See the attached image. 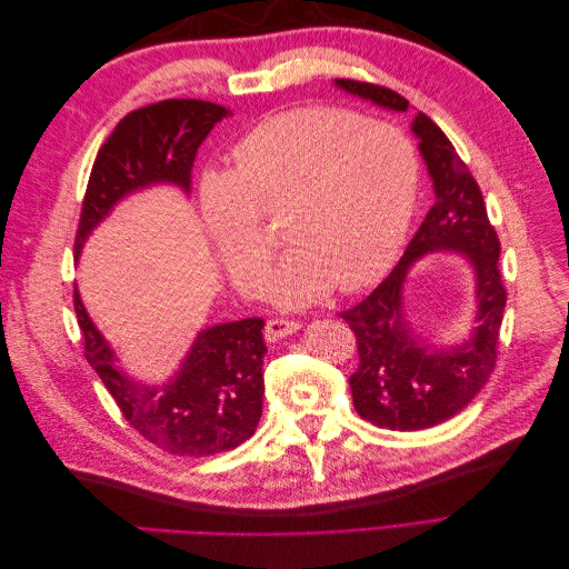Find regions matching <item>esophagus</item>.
<instances>
[{
  "label": "esophagus",
  "instance_id": "obj_1",
  "mask_svg": "<svg viewBox=\"0 0 569 569\" xmlns=\"http://www.w3.org/2000/svg\"><path fill=\"white\" fill-rule=\"evenodd\" d=\"M299 322L297 320H287V318H270L268 322H266V330H263V335H266V339L268 341H278V339H282V337H289V335H295L297 330H299Z\"/></svg>",
  "mask_w": 569,
  "mask_h": 569
}]
</instances>
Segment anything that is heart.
Here are the masks:
<instances>
[{
	"mask_svg": "<svg viewBox=\"0 0 569 569\" xmlns=\"http://www.w3.org/2000/svg\"><path fill=\"white\" fill-rule=\"evenodd\" d=\"M228 180L203 187V220L232 278L261 280L282 216L291 249L270 278L280 306L358 291L391 266L416 206L420 168L406 137L339 109H295L253 126L232 147Z\"/></svg>",
	"mask_w": 569,
	"mask_h": 569,
	"instance_id": "1",
	"label": "heart"
}]
</instances>
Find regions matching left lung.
<instances>
[{"label":"left lung","instance_id":"8db88e82","mask_svg":"<svg viewBox=\"0 0 569 569\" xmlns=\"http://www.w3.org/2000/svg\"><path fill=\"white\" fill-rule=\"evenodd\" d=\"M339 88L375 104L408 111V99L385 84L337 80ZM420 151L435 180L437 201L412 234L401 261L363 301L339 313L356 337L358 370L351 396L358 416L396 432H416L453 418L487 385L498 358V335L508 291L503 284L496 228L470 168L432 118L420 113L412 123ZM439 248L462 250L478 274V327L473 339L456 350L420 348L402 316L400 287L407 268L420 254Z\"/></svg>","mask_w":569,"mask_h":569}]
</instances>
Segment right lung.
<instances>
[{
  "label": "right lung",
  "instance_id": "add662e5",
  "mask_svg": "<svg viewBox=\"0 0 569 569\" xmlns=\"http://www.w3.org/2000/svg\"><path fill=\"white\" fill-rule=\"evenodd\" d=\"M226 109L201 99H166L128 113L101 144L84 189L76 253L111 206L132 189L176 182L189 189L199 144L226 118ZM73 306L84 358L104 382L123 418L149 443L170 456H216L244 443L263 410V320L244 318L199 332L178 380L163 389L137 387L113 363V353L84 313Z\"/></svg>",
  "mask_w": 569,
  "mask_h": 569
}]
</instances>
